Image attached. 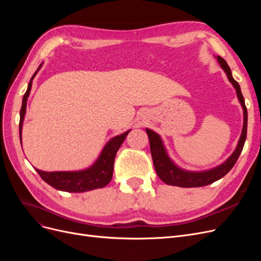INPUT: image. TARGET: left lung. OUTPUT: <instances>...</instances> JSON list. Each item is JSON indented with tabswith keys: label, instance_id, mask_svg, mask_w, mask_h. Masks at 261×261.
<instances>
[{
	"label": "left lung",
	"instance_id": "1",
	"mask_svg": "<svg viewBox=\"0 0 261 261\" xmlns=\"http://www.w3.org/2000/svg\"><path fill=\"white\" fill-rule=\"evenodd\" d=\"M218 61L221 67H222L224 69V72L226 73L228 81L233 84L234 88L236 89V93H238L239 100L242 103L244 110V126L238 148H236L233 154L228 158L222 165H220V167L216 169L206 172H187L177 168L176 165L170 160V158L168 156L167 152H165V149L162 145V140L160 136L152 130L146 129L149 137L150 151H151L155 172L158 176H159L165 184L178 187H201L210 185L212 183H215L216 180L222 178L231 171V169L234 167V164L238 161L239 156L242 152L245 140H246L247 136V108L245 106L241 87L239 83L232 77L231 68L228 67L227 63L225 62L224 59L218 57Z\"/></svg>",
	"mask_w": 261,
	"mask_h": 261
}]
</instances>
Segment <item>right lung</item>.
Returning <instances> with one entry per match:
<instances>
[{"instance_id":"obj_1","label":"right lung","mask_w":261,"mask_h":261,"mask_svg":"<svg viewBox=\"0 0 261 261\" xmlns=\"http://www.w3.org/2000/svg\"><path fill=\"white\" fill-rule=\"evenodd\" d=\"M41 65L38 67L36 73L31 77L29 82L28 88L26 93L23 94L22 98V105L20 109V120H19V138L21 141V126L23 122V116L26 113V106H27V99L29 97V93L31 90V86H33V80L35 78L38 70L40 69ZM129 133L126 132L120 136H116L112 138L106 147L102 150L98 160L94 162L92 167L84 171H77V172H44L41 170H37L38 174L40 177L48 183L50 186L59 189V191L68 192V193H83L92 191V189L102 188L108 185L112 179L113 175V165L114 159L117 150L120 149L121 145L123 144L124 139Z\"/></svg>"}]
</instances>
